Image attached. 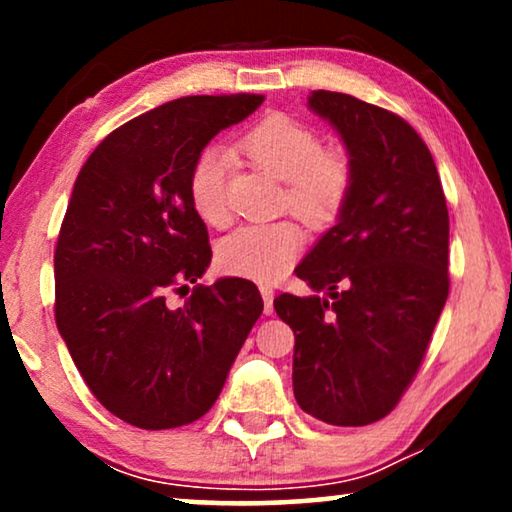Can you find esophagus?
<instances>
[{"mask_svg":"<svg viewBox=\"0 0 512 512\" xmlns=\"http://www.w3.org/2000/svg\"><path fill=\"white\" fill-rule=\"evenodd\" d=\"M261 296H263V312L272 314V310H275V305H272V300H275V291H272V286L261 284Z\"/></svg>","mask_w":512,"mask_h":512,"instance_id":"34e87169","label":"esophagus"}]
</instances>
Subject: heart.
<instances>
[{"mask_svg":"<svg viewBox=\"0 0 512 512\" xmlns=\"http://www.w3.org/2000/svg\"><path fill=\"white\" fill-rule=\"evenodd\" d=\"M240 149L272 177L284 181V202L310 226H328L338 219L352 191V160L342 149H321L317 132L286 116L258 121L240 139ZM230 153L205 149L195 158L188 177L193 209L209 226H226ZM303 251V233L296 223L277 221L242 226L223 237L219 265L230 275L275 282L284 277Z\"/></svg>","mask_w":512,"mask_h":512,"instance_id":"b5f03b06","label":"heart"}]
</instances>
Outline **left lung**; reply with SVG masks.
I'll list each match as a JSON object with an SVG mask.
<instances>
[{"label": "left lung", "instance_id": "obj_1", "mask_svg": "<svg viewBox=\"0 0 512 512\" xmlns=\"http://www.w3.org/2000/svg\"><path fill=\"white\" fill-rule=\"evenodd\" d=\"M307 107L352 160L349 198L296 268L328 298H275L296 335L293 396L333 426L389 415L417 375L443 312L450 216L422 137L401 116L352 95L314 90Z\"/></svg>", "mask_w": 512, "mask_h": 512}]
</instances>
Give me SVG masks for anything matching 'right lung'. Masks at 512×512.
<instances>
[{
  "label": "right lung",
  "instance_id": "add662e5",
  "mask_svg": "<svg viewBox=\"0 0 512 512\" xmlns=\"http://www.w3.org/2000/svg\"><path fill=\"white\" fill-rule=\"evenodd\" d=\"M263 95L179 97L132 118L90 153L55 247V324L93 396L160 431L212 408L263 312L249 279L198 284L212 261L188 177L221 130ZM195 283L170 308V290Z\"/></svg>",
  "mask_w": 512,
  "mask_h": 512
}]
</instances>
